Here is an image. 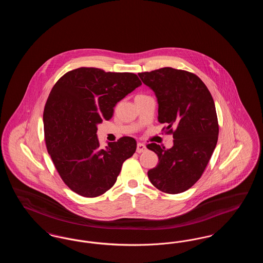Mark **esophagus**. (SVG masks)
<instances>
[{
    "mask_svg": "<svg viewBox=\"0 0 263 263\" xmlns=\"http://www.w3.org/2000/svg\"><path fill=\"white\" fill-rule=\"evenodd\" d=\"M147 150V147L145 144L143 143H138L137 144V153H143Z\"/></svg>",
    "mask_w": 263,
    "mask_h": 263,
    "instance_id": "1",
    "label": "esophagus"
}]
</instances>
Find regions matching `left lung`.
Segmentation results:
<instances>
[{
    "label": "left lung",
    "mask_w": 263,
    "mask_h": 263,
    "mask_svg": "<svg viewBox=\"0 0 263 263\" xmlns=\"http://www.w3.org/2000/svg\"><path fill=\"white\" fill-rule=\"evenodd\" d=\"M159 103V122L173 134L174 146L147 145L159 157L148 172L152 184L168 194L186 191L204 173L217 145L219 125L212 96L193 73L165 67L138 74ZM176 129L173 130V127Z\"/></svg>",
    "instance_id": "1"
}]
</instances>
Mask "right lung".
Wrapping results in <instances>:
<instances>
[{"label":"right lung","instance_id":"right-lung-1","mask_svg":"<svg viewBox=\"0 0 263 263\" xmlns=\"http://www.w3.org/2000/svg\"><path fill=\"white\" fill-rule=\"evenodd\" d=\"M133 73L78 68L51 89L43 122L46 148L65 184L84 197H98L112 187L137 143L122 137L100 149L98 124L112 117L114 106L141 86Z\"/></svg>","mask_w":263,"mask_h":263}]
</instances>
